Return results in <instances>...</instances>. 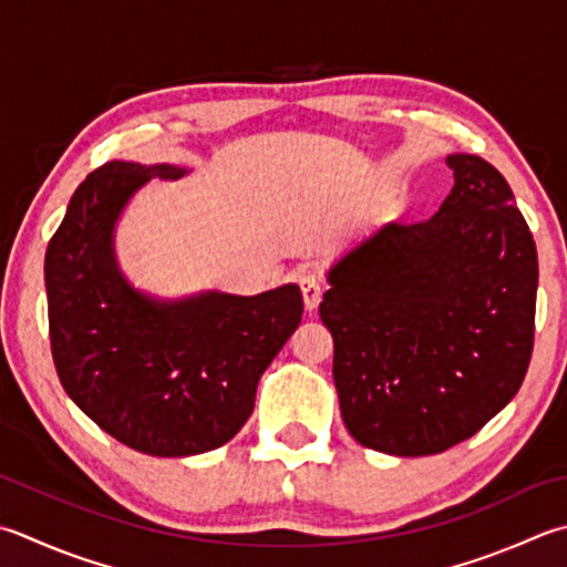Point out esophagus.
<instances>
[{
  "label": "esophagus",
  "instance_id": "esophagus-1",
  "mask_svg": "<svg viewBox=\"0 0 567 567\" xmlns=\"http://www.w3.org/2000/svg\"><path fill=\"white\" fill-rule=\"evenodd\" d=\"M297 285H299V290H302L305 307L309 309V312H312V309H317L319 299H321V280L315 272H299Z\"/></svg>",
  "mask_w": 567,
  "mask_h": 567
}]
</instances>
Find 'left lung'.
Listing matches in <instances>:
<instances>
[{"label": "left lung", "instance_id": "left-lung-1", "mask_svg": "<svg viewBox=\"0 0 567 567\" xmlns=\"http://www.w3.org/2000/svg\"><path fill=\"white\" fill-rule=\"evenodd\" d=\"M447 164L454 186L437 214L343 255L319 305L343 425L398 457L476 435L534 353L538 252L512 186L476 154Z\"/></svg>", "mask_w": 567, "mask_h": 567}]
</instances>
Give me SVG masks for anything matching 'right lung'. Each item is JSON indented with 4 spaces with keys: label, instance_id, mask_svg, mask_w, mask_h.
Segmentation results:
<instances>
[{
    "label": "right lung",
    "instance_id": "obj_1",
    "mask_svg": "<svg viewBox=\"0 0 567 567\" xmlns=\"http://www.w3.org/2000/svg\"><path fill=\"white\" fill-rule=\"evenodd\" d=\"M169 164L107 162L75 188L47 248L51 353L71 401L122 445L188 457L226 445L255 408L262 371L302 321L297 285L176 302L122 277L113 233L132 194Z\"/></svg>",
    "mask_w": 567,
    "mask_h": 567
}]
</instances>
